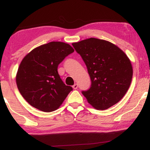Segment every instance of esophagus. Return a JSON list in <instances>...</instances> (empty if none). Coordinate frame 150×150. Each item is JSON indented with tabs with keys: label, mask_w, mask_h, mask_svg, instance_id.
<instances>
[{
	"label": "esophagus",
	"mask_w": 150,
	"mask_h": 150,
	"mask_svg": "<svg viewBox=\"0 0 150 150\" xmlns=\"http://www.w3.org/2000/svg\"><path fill=\"white\" fill-rule=\"evenodd\" d=\"M77 87H78V85H77V84H75V85H74L73 86V88L74 89H77Z\"/></svg>",
	"instance_id": "1"
}]
</instances>
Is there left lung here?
I'll return each instance as SVG.
<instances>
[{"label": "left lung", "mask_w": 150, "mask_h": 150, "mask_svg": "<svg viewBox=\"0 0 150 150\" xmlns=\"http://www.w3.org/2000/svg\"><path fill=\"white\" fill-rule=\"evenodd\" d=\"M87 68L91 87L82 91L89 104L105 110L118 103L128 90L132 77L131 62L118 46L103 39L89 38L73 43Z\"/></svg>", "instance_id": "8db88e82"}]
</instances>
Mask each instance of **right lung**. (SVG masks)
Instances as JSON below:
<instances>
[{
  "mask_svg": "<svg viewBox=\"0 0 150 150\" xmlns=\"http://www.w3.org/2000/svg\"><path fill=\"white\" fill-rule=\"evenodd\" d=\"M74 52L68 44L51 42L34 49L24 57L16 75L20 94L31 106L44 111H56L70 91L58 73V66Z\"/></svg>",
  "mask_w": 150,
  "mask_h": 150,
  "instance_id": "right-lung-1",
  "label": "right lung"
}]
</instances>
